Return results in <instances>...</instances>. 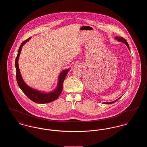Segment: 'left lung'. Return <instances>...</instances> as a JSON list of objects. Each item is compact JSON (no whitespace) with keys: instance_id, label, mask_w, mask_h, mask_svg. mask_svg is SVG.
Here are the masks:
<instances>
[{"instance_id":"8db88e82","label":"left lung","mask_w":147,"mask_h":147,"mask_svg":"<svg viewBox=\"0 0 147 147\" xmlns=\"http://www.w3.org/2000/svg\"><path fill=\"white\" fill-rule=\"evenodd\" d=\"M115 38L116 39H117L119 41V42H123V43H125V44H126V45H127V47L128 48V49H129V45H128V43H127V41H126V40L124 38H123V37H115ZM119 98L118 99H117L116 100H115V101H113V102H105L104 104H112V103H114V102H115L116 101H117L118 100H119Z\"/></svg>"}]
</instances>
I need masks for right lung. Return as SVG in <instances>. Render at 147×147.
<instances>
[{"label": "right lung", "mask_w": 147, "mask_h": 147, "mask_svg": "<svg viewBox=\"0 0 147 147\" xmlns=\"http://www.w3.org/2000/svg\"><path fill=\"white\" fill-rule=\"evenodd\" d=\"M30 38L31 37H29L27 40L22 42L18 51V55L16 57L15 67L16 70V81L21 90L23 91V92L28 97V98H30L32 101L38 104H46V103L51 102L53 101L56 100V99L60 95L63 89L64 80L69 69L64 70L60 74L59 77V82H58V87L55 91L52 92L47 93V94H43L29 87L25 84V83L24 82L21 77V74L19 69L18 59H19V57L20 56V53L22 46L26 42H28Z\"/></svg>", "instance_id": "obj_1"}]
</instances>
